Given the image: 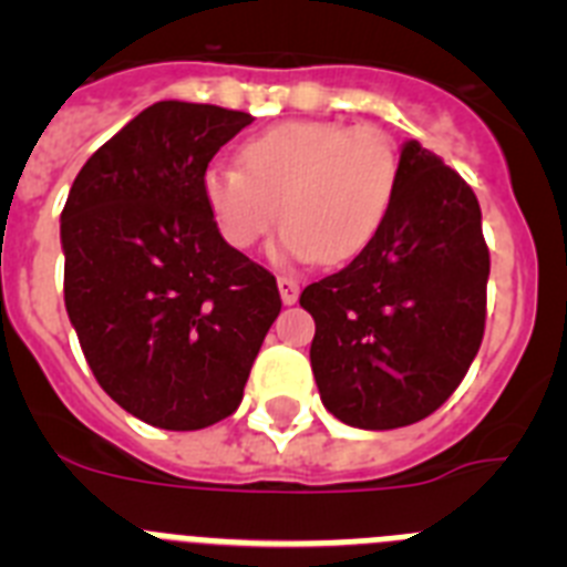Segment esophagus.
Instances as JSON below:
<instances>
[{
	"mask_svg": "<svg viewBox=\"0 0 567 567\" xmlns=\"http://www.w3.org/2000/svg\"><path fill=\"white\" fill-rule=\"evenodd\" d=\"M278 289H280V300H284L287 307H292L295 300H298V295H300L298 278H292V275H280Z\"/></svg>",
	"mask_w": 567,
	"mask_h": 567,
	"instance_id": "34e87169",
	"label": "esophagus"
}]
</instances>
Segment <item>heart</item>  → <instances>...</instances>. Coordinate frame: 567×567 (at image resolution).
Segmentation results:
<instances>
[{
  "mask_svg": "<svg viewBox=\"0 0 567 567\" xmlns=\"http://www.w3.org/2000/svg\"><path fill=\"white\" fill-rule=\"evenodd\" d=\"M398 175V150L383 130L284 122L240 147V167L209 164L202 193L233 249L258 244L280 215V255L346 264L383 229Z\"/></svg>",
  "mask_w": 567,
  "mask_h": 567,
  "instance_id": "1",
  "label": "heart"
}]
</instances>
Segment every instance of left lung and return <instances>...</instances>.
Instances as JSON below:
<instances>
[{
	"label": "left lung",
	"instance_id": "obj_1",
	"mask_svg": "<svg viewBox=\"0 0 567 567\" xmlns=\"http://www.w3.org/2000/svg\"><path fill=\"white\" fill-rule=\"evenodd\" d=\"M488 269L474 189L409 138L378 238L300 292L315 318L309 360L329 412L365 432L437 412L483 343Z\"/></svg>",
	"mask_w": 567,
	"mask_h": 567
}]
</instances>
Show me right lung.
I'll return each mask as SVG.
<instances>
[{"label":"right lung","instance_id":"1","mask_svg":"<svg viewBox=\"0 0 567 567\" xmlns=\"http://www.w3.org/2000/svg\"><path fill=\"white\" fill-rule=\"evenodd\" d=\"M252 115L155 102L90 155L62 209L64 307L99 385L155 429L229 417L280 312L221 238L202 175Z\"/></svg>","mask_w":567,"mask_h":567}]
</instances>
